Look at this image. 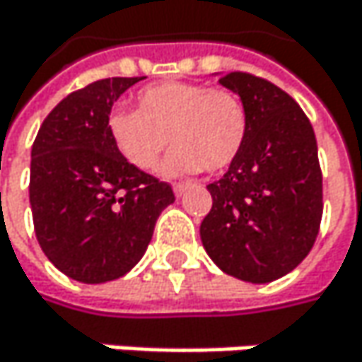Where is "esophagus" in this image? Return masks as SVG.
I'll list each match as a JSON object with an SVG mask.
<instances>
[{
  "mask_svg": "<svg viewBox=\"0 0 362 362\" xmlns=\"http://www.w3.org/2000/svg\"><path fill=\"white\" fill-rule=\"evenodd\" d=\"M186 188H188V184H186V182H176V184H174V192H176V197H180Z\"/></svg>",
  "mask_w": 362,
  "mask_h": 362,
  "instance_id": "34e87169",
  "label": "esophagus"
}]
</instances>
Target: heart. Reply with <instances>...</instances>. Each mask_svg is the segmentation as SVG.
<instances>
[{"label": "heart", "mask_w": 362, "mask_h": 362, "mask_svg": "<svg viewBox=\"0 0 362 362\" xmlns=\"http://www.w3.org/2000/svg\"><path fill=\"white\" fill-rule=\"evenodd\" d=\"M138 110H112L107 121L115 148L140 172L157 170L168 142L176 146L165 174L226 170L243 148L247 112L226 88L163 81L138 94Z\"/></svg>", "instance_id": "1"}]
</instances>
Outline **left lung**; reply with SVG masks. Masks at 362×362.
<instances>
[{
  "mask_svg": "<svg viewBox=\"0 0 362 362\" xmlns=\"http://www.w3.org/2000/svg\"><path fill=\"white\" fill-rule=\"evenodd\" d=\"M220 83L241 96L247 134L228 172L207 186L201 222L209 257L230 276L270 283L313 250L323 218L315 129L300 105L268 79L235 71Z\"/></svg>",
  "mask_w": 362,
  "mask_h": 362,
  "instance_id": "left-lung-1",
  "label": "left lung"
}]
</instances>
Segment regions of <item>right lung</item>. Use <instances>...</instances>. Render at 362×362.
I'll return each mask as SVG.
<instances>
[{"mask_svg":"<svg viewBox=\"0 0 362 362\" xmlns=\"http://www.w3.org/2000/svg\"><path fill=\"white\" fill-rule=\"evenodd\" d=\"M138 81L109 77L69 94L43 119L31 148L29 201L39 247L79 283L129 272L159 214L176 201L168 182L136 170L109 136L112 103Z\"/></svg>","mask_w":362,"mask_h":362,"instance_id":"right-lung-1","label":"right lung"}]
</instances>
